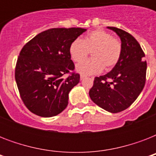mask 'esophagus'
<instances>
[{
  "label": "esophagus",
  "instance_id": "esophagus-1",
  "mask_svg": "<svg viewBox=\"0 0 156 156\" xmlns=\"http://www.w3.org/2000/svg\"><path fill=\"white\" fill-rule=\"evenodd\" d=\"M86 78V76L85 75H83V74H81L80 75V79L81 80H83V79H84V78Z\"/></svg>",
  "mask_w": 156,
  "mask_h": 156
}]
</instances>
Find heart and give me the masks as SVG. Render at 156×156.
<instances>
[{
	"instance_id": "obj_1",
	"label": "heart",
	"mask_w": 156,
	"mask_h": 156,
	"mask_svg": "<svg viewBox=\"0 0 156 156\" xmlns=\"http://www.w3.org/2000/svg\"><path fill=\"white\" fill-rule=\"evenodd\" d=\"M69 54L72 60L80 62L91 52L92 58L81 62L77 70L84 75L100 73L104 68L110 70L120 61L122 52V44L111 33L104 30L90 32L83 40L76 39L69 45Z\"/></svg>"
}]
</instances>
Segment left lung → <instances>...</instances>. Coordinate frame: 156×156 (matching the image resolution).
I'll return each instance as SVG.
<instances>
[{"instance_id":"left-lung-1","label":"left lung","mask_w":156,"mask_h":156,"mask_svg":"<svg viewBox=\"0 0 156 156\" xmlns=\"http://www.w3.org/2000/svg\"><path fill=\"white\" fill-rule=\"evenodd\" d=\"M120 36L122 52L120 61L109 73L95 77L89 95L93 102L116 113L128 108L140 95L146 83L147 61L140 44L129 33L108 27Z\"/></svg>"}]
</instances>
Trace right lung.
<instances>
[{
  "label": "right lung",
  "instance_id": "1",
  "mask_svg": "<svg viewBox=\"0 0 156 156\" xmlns=\"http://www.w3.org/2000/svg\"><path fill=\"white\" fill-rule=\"evenodd\" d=\"M86 30L52 28L23 46L16 63L15 80L23 104L32 113L51 117L67 107L69 92L80 80L69 48ZM65 74H69L66 79Z\"/></svg>",
  "mask_w": 156,
  "mask_h": 156
}]
</instances>
